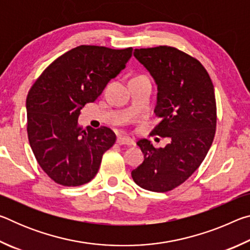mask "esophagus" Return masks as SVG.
Instances as JSON below:
<instances>
[{
	"instance_id": "esophagus-1",
	"label": "esophagus",
	"mask_w": 250,
	"mask_h": 250,
	"mask_svg": "<svg viewBox=\"0 0 250 250\" xmlns=\"http://www.w3.org/2000/svg\"><path fill=\"white\" fill-rule=\"evenodd\" d=\"M117 143L119 146H133L134 141L133 139L125 137V135H120V137H118L117 139Z\"/></svg>"
}]
</instances>
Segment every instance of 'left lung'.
<instances>
[{"label":"left lung","instance_id":"8db88e82","mask_svg":"<svg viewBox=\"0 0 250 250\" xmlns=\"http://www.w3.org/2000/svg\"><path fill=\"white\" fill-rule=\"evenodd\" d=\"M158 86L155 115L161 118L152 134L171 142L156 147L137 142L145 161L131 172L140 188L167 192L188 179L208 152L216 130V100L206 69L189 55L170 46L134 49Z\"/></svg>","mask_w":250,"mask_h":250}]
</instances>
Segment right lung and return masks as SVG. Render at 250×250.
<instances>
[{
    "mask_svg": "<svg viewBox=\"0 0 250 250\" xmlns=\"http://www.w3.org/2000/svg\"><path fill=\"white\" fill-rule=\"evenodd\" d=\"M132 47L80 45L50 64L28 91L27 134L33 153L50 179L64 186L90 182L116 142L107 126L83 130L80 109L94 103L125 68Z\"/></svg>",
    "mask_w": 250,
    "mask_h": 250,
    "instance_id": "right-lung-1",
    "label": "right lung"
}]
</instances>
